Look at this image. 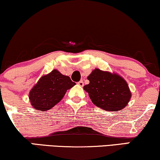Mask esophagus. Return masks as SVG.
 Masks as SVG:
<instances>
[{
    "instance_id": "1",
    "label": "esophagus",
    "mask_w": 160,
    "mask_h": 160,
    "mask_svg": "<svg viewBox=\"0 0 160 160\" xmlns=\"http://www.w3.org/2000/svg\"><path fill=\"white\" fill-rule=\"evenodd\" d=\"M78 84L80 86H84V82H83V81H82V80H80V81H79L78 82Z\"/></svg>"
}]
</instances>
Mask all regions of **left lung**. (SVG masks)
Wrapping results in <instances>:
<instances>
[{"label": "left lung", "instance_id": "1", "mask_svg": "<svg viewBox=\"0 0 160 160\" xmlns=\"http://www.w3.org/2000/svg\"><path fill=\"white\" fill-rule=\"evenodd\" d=\"M89 83L84 86L92 103L107 111L124 108L131 98L128 82L118 74L95 68L88 76Z\"/></svg>", "mask_w": 160, "mask_h": 160}]
</instances>
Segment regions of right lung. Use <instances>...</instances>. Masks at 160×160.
<instances>
[{
  "mask_svg": "<svg viewBox=\"0 0 160 160\" xmlns=\"http://www.w3.org/2000/svg\"><path fill=\"white\" fill-rule=\"evenodd\" d=\"M75 84L68 76L54 69L38 80L30 90L29 99L32 107L37 110H49L62 99L67 90Z\"/></svg>",
  "mask_w": 160,
  "mask_h": 160,
  "instance_id": "1",
  "label": "right lung"
}]
</instances>
